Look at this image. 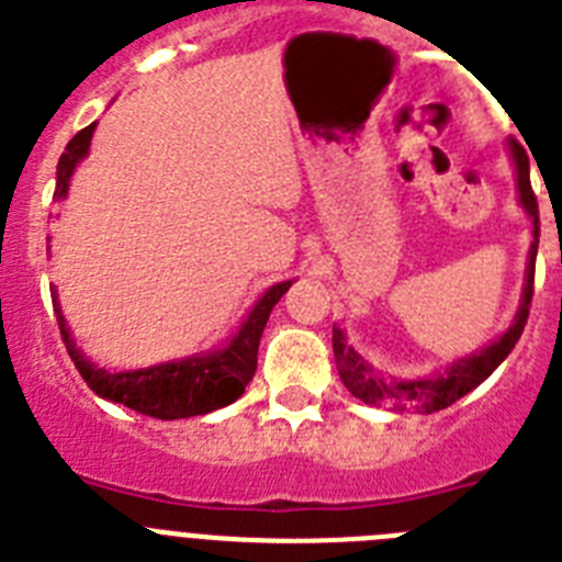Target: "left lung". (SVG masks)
Listing matches in <instances>:
<instances>
[{"mask_svg": "<svg viewBox=\"0 0 562 562\" xmlns=\"http://www.w3.org/2000/svg\"><path fill=\"white\" fill-rule=\"evenodd\" d=\"M509 151H513L515 160V173H518V196L524 211L529 213L532 220V247H529V261H526V284H524V297H520L518 315H515L513 326L504 331L495 342H490L486 349L475 351V355L464 357V360H456L450 369L436 371L430 376H422V380H389L382 376L380 371H374L369 362L362 360L340 329H331V349H335V362L337 371H340L342 385L351 391V396H357L366 405H391L394 411L402 408H416L422 414H434V411L448 408L456 400H461L464 394L481 385L486 376L498 369L501 362L506 360V355L515 349V342L520 340L526 326V317H529V306H532V292H535V258H538V236H540V220H538V200H535L532 182H529V157H526L524 146L518 143H509Z\"/></svg>", "mask_w": 562, "mask_h": 562, "instance_id": "obj_1", "label": "left lung"}]
</instances>
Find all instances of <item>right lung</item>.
Masks as SVG:
<instances>
[{
    "label": "right lung",
    "instance_id": "obj_1",
    "mask_svg": "<svg viewBox=\"0 0 562 562\" xmlns=\"http://www.w3.org/2000/svg\"><path fill=\"white\" fill-rule=\"evenodd\" d=\"M92 132H95V123H89L87 128H81L67 143V151L58 160L56 193H53L56 202L67 196L69 177H72L78 162L87 157ZM290 286L292 281H281V284L270 286L261 295V301L252 306L241 329L233 335V340L227 342L225 349L211 351V355L188 357V360L160 362V366H151V369L117 371V374L98 369L95 362L81 355V349H78L72 335H69L61 306H58L56 286H49V292H53V306H56L64 346H67L78 374L87 380L89 389L95 391L98 396H103V400L121 402L126 408L154 416V419H188V416L211 414L216 408H225V405H231V402H236L238 396L245 394L247 382L256 374L258 342H261L267 317H270L272 306L281 301V295Z\"/></svg>",
    "mask_w": 562,
    "mask_h": 562
}]
</instances>
